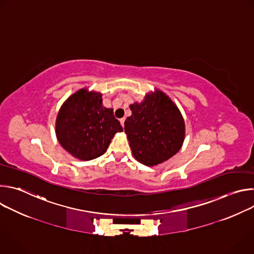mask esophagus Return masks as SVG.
<instances>
[{"label": "esophagus", "mask_w": 254, "mask_h": 254, "mask_svg": "<svg viewBox=\"0 0 254 254\" xmlns=\"http://www.w3.org/2000/svg\"><path fill=\"white\" fill-rule=\"evenodd\" d=\"M125 121H126V118H123V119H121L120 120V122H121V125L124 127L125 126Z\"/></svg>", "instance_id": "1"}]
</instances>
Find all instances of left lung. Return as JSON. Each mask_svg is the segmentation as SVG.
I'll return each mask as SVG.
<instances>
[{
  "label": "left lung",
  "mask_w": 254,
  "mask_h": 254,
  "mask_svg": "<svg viewBox=\"0 0 254 254\" xmlns=\"http://www.w3.org/2000/svg\"><path fill=\"white\" fill-rule=\"evenodd\" d=\"M147 94L140 103L129 105L131 116L125 122L133 157L146 166L163 163L181 149L185 136L182 115L162 91Z\"/></svg>",
  "instance_id": "left-lung-1"
}]
</instances>
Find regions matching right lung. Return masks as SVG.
I'll return each instance as SVG.
<instances>
[{
  "label": "right lung",
  "mask_w": 254,
  "mask_h": 254,
  "mask_svg": "<svg viewBox=\"0 0 254 254\" xmlns=\"http://www.w3.org/2000/svg\"><path fill=\"white\" fill-rule=\"evenodd\" d=\"M118 131H123V127L114 111L102 105L100 93L86 89L72 94L56 119V135L61 146L83 161L104 154Z\"/></svg>",
  "instance_id": "add662e5"
}]
</instances>
